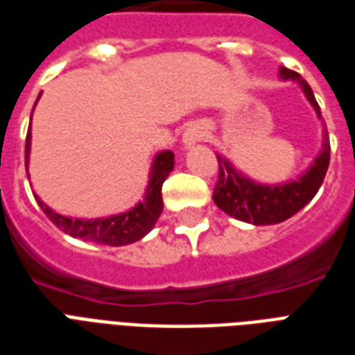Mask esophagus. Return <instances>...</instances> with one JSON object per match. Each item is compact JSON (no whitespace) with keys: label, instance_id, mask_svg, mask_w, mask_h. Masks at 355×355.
Returning a JSON list of instances; mask_svg holds the SVG:
<instances>
[{"label":"esophagus","instance_id":"esophagus-1","mask_svg":"<svg viewBox=\"0 0 355 355\" xmlns=\"http://www.w3.org/2000/svg\"><path fill=\"white\" fill-rule=\"evenodd\" d=\"M203 139H205V129L200 125H193V127H188L182 135V144H184V148H192L196 142Z\"/></svg>","mask_w":355,"mask_h":355}]
</instances>
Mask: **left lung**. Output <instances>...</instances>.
<instances>
[{"label":"left lung","mask_w":355,"mask_h":355,"mask_svg":"<svg viewBox=\"0 0 355 355\" xmlns=\"http://www.w3.org/2000/svg\"><path fill=\"white\" fill-rule=\"evenodd\" d=\"M279 78L283 81H295L298 87L302 89L304 96L321 119V110L315 102L312 87L306 83V80L283 66L279 68ZM329 157H331V146H329V135L325 129L321 152L315 155L312 165L302 175L287 182H279V184H264L243 175L241 171L236 169V165L230 159L216 154L218 180H216L213 201L226 215L234 216L241 223L254 224V226L279 224L312 201L325 178Z\"/></svg>","instance_id":"obj_1"}]
</instances>
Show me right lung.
Listing matches in <instances>:
<instances>
[{
  "label": "right lung",
  "instance_id": "right-lung-1",
  "mask_svg": "<svg viewBox=\"0 0 355 355\" xmlns=\"http://www.w3.org/2000/svg\"><path fill=\"white\" fill-rule=\"evenodd\" d=\"M40 96H42V93H40ZM40 96H37V101H40ZM32 114H34V110H32ZM30 123H32V116H30ZM30 148H32V127L26 135V155H24L26 171L28 163H30ZM173 167H175V154L171 150L157 152L154 155L152 167H150L148 186L142 200L129 211L117 213V215L98 216V218H72V216H64L57 211H53L47 203H43L37 193H34V196L43 213L49 216L51 223L68 236L93 241V243H101V245H129V243H135V241L144 238L157 223V218L163 211L162 186L165 178L169 177Z\"/></svg>",
  "mask_w": 355,
  "mask_h": 355
}]
</instances>
